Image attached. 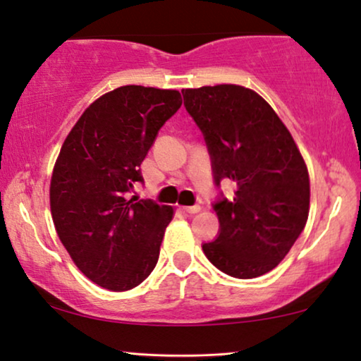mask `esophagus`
<instances>
[{"instance_id": "obj_1", "label": "esophagus", "mask_w": 361, "mask_h": 361, "mask_svg": "<svg viewBox=\"0 0 361 361\" xmlns=\"http://www.w3.org/2000/svg\"><path fill=\"white\" fill-rule=\"evenodd\" d=\"M182 210L185 212V214H197V212H200V205H190V207H182Z\"/></svg>"}]
</instances>
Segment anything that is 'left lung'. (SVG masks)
<instances>
[{
	"mask_svg": "<svg viewBox=\"0 0 361 361\" xmlns=\"http://www.w3.org/2000/svg\"><path fill=\"white\" fill-rule=\"evenodd\" d=\"M184 106L204 135L214 182L235 184L212 204L220 228L202 245L212 264L238 279L274 269L302 233L310 185L305 162L273 108L240 85L182 90Z\"/></svg>",
	"mask_w": 361,
	"mask_h": 361,
	"instance_id": "1",
	"label": "left lung"
}]
</instances>
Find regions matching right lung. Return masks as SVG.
<instances>
[{"label":"right lung","mask_w":361,"mask_h":361,"mask_svg":"<svg viewBox=\"0 0 361 361\" xmlns=\"http://www.w3.org/2000/svg\"><path fill=\"white\" fill-rule=\"evenodd\" d=\"M180 105L177 90L115 88L63 141L51 180L52 220L77 268L102 288L130 290L156 268L174 210L128 192L145 182L141 162Z\"/></svg>","instance_id":"right-lung-1"}]
</instances>
